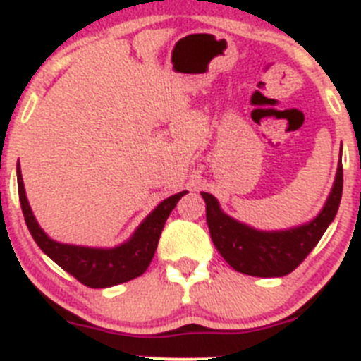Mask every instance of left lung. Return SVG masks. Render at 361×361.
<instances>
[{
    "instance_id": "8db88e82",
    "label": "left lung",
    "mask_w": 361,
    "mask_h": 361,
    "mask_svg": "<svg viewBox=\"0 0 361 361\" xmlns=\"http://www.w3.org/2000/svg\"><path fill=\"white\" fill-rule=\"evenodd\" d=\"M343 171L336 169L335 185L321 214L308 224L285 231H258L222 214L217 200L203 192L210 237L221 257L242 274L278 278L290 274L317 245L342 200Z\"/></svg>"
}]
</instances>
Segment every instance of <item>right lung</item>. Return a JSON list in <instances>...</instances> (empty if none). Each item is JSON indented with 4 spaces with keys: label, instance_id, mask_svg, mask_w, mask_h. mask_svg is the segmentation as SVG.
<instances>
[{
    "label": "right lung",
    "instance_id": "add662e5",
    "mask_svg": "<svg viewBox=\"0 0 361 361\" xmlns=\"http://www.w3.org/2000/svg\"><path fill=\"white\" fill-rule=\"evenodd\" d=\"M18 188L26 226H28L37 245L55 264H59L63 271L69 272L80 283H83L85 287L90 288L114 287V285L130 281V279L142 274L149 267L151 260H153L161 230L165 226V221H167L171 212L174 210L178 201L181 200V196L187 194V192H180V194H174V196L161 201L151 212L149 217L140 224L139 230L135 231V235L126 244L114 249H90L82 247V245L60 244V242L51 240L48 235L40 230V226L37 224L35 217L32 214L28 200H26L19 164Z\"/></svg>",
    "mask_w": 361,
    "mask_h": 361
}]
</instances>
